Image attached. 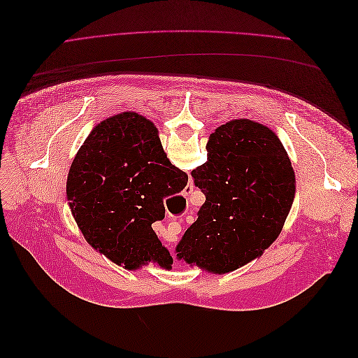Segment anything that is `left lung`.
<instances>
[{"instance_id":"8db88e82","label":"left lung","mask_w":358,"mask_h":358,"mask_svg":"<svg viewBox=\"0 0 358 358\" xmlns=\"http://www.w3.org/2000/svg\"><path fill=\"white\" fill-rule=\"evenodd\" d=\"M125 112L106 119L112 129L133 121ZM208 161L191 171L206 201L176 246L179 259L212 273H229L272 245L291 209L296 176L272 129L234 119L210 134Z\"/></svg>"}]
</instances>
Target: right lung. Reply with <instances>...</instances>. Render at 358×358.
I'll return each mask as SVG.
<instances>
[{
  "label": "right lung",
  "mask_w": 358,
  "mask_h": 358,
  "mask_svg": "<svg viewBox=\"0 0 358 358\" xmlns=\"http://www.w3.org/2000/svg\"><path fill=\"white\" fill-rule=\"evenodd\" d=\"M188 175L169 161L157 128L136 113L112 129L96 125L76 154L67 180L71 213L88 243L128 270L170 254L152 224L166 215L164 199L180 192Z\"/></svg>",
  "instance_id": "add662e5"
}]
</instances>
